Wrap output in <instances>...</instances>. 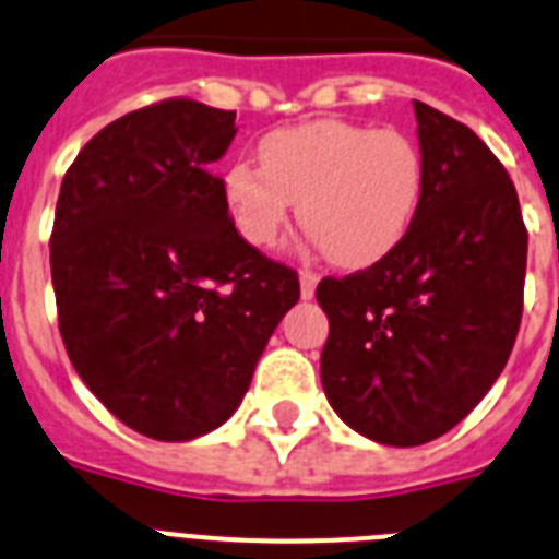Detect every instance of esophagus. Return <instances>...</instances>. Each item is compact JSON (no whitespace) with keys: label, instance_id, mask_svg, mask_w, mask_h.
I'll list each match as a JSON object with an SVG mask.
<instances>
[{"label":"esophagus","instance_id":"esophagus-1","mask_svg":"<svg viewBox=\"0 0 559 559\" xmlns=\"http://www.w3.org/2000/svg\"><path fill=\"white\" fill-rule=\"evenodd\" d=\"M318 281L320 275L318 273H300V298L304 300H312L314 298V289H318Z\"/></svg>","mask_w":559,"mask_h":559}]
</instances>
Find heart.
<instances>
[{
	"label": "heart",
	"mask_w": 559,
	"mask_h": 559,
	"mask_svg": "<svg viewBox=\"0 0 559 559\" xmlns=\"http://www.w3.org/2000/svg\"><path fill=\"white\" fill-rule=\"evenodd\" d=\"M261 165L236 159L222 193L241 239L273 247L298 202L312 245L343 270L380 264L414 227L425 193L419 145L396 129L309 120L264 134Z\"/></svg>",
	"instance_id": "b5f03b06"
}]
</instances>
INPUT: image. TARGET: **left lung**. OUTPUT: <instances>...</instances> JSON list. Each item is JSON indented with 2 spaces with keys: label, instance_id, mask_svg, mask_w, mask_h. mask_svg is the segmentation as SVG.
I'll use <instances>...</instances> for the list:
<instances>
[{
  "label": "left lung",
  "instance_id": "8db88e82",
  "mask_svg": "<svg viewBox=\"0 0 559 559\" xmlns=\"http://www.w3.org/2000/svg\"><path fill=\"white\" fill-rule=\"evenodd\" d=\"M425 193L388 259L323 278L320 382L366 439L416 448L459 425L512 354L523 314L526 227L507 168L484 140L414 100Z\"/></svg>",
  "mask_w": 559,
  "mask_h": 559
}]
</instances>
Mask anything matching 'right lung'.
Returning a JSON list of instances; mask_svg holds the SVG:
<instances>
[{
    "instance_id": "obj_1",
    "label": "right lung",
    "mask_w": 559,
    "mask_h": 559,
    "mask_svg": "<svg viewBox=\"0 0 559 559\" xmlns=\"http://www.w3.org/2000/svg\"><path fill=\"white\" fill-rule=\"evenodd\" d=\"M236 111L174 98L100 129L64 174L50 239L58 329L109 414L157 441L225 425L298 275L239 236L211 165Z\"/></svg>"
}]
</instances>
